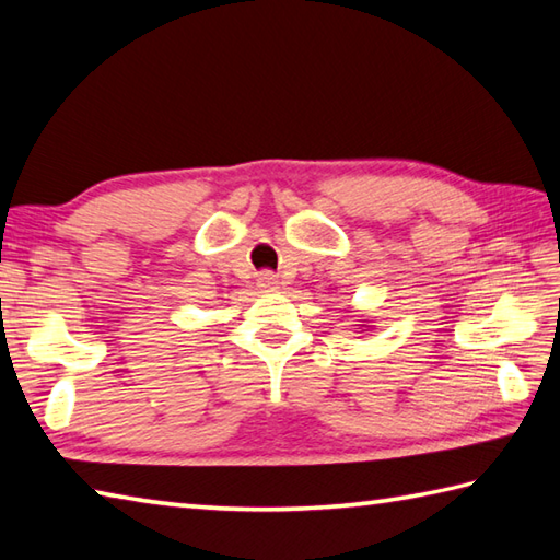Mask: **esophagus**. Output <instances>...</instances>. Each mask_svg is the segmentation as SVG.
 I'll return each instance as SVG.
<instances>
[{
  "mask_svg": "<svg viewBox=\"0 0 560 560\" xmlns=\"http://www.w3.org/2000/svg\"><path fill=\"white\" fill-rule=\"evenodd\" d=\"M259 289H265V291H277V289H279V281H277V277H273L271 271H261V273H259Z\"/></svg>",
  "mask_w": 560,
  "mask_h": 560,
  "instance_id": "34e87169",
  "label": "esophagus"
}]
</instances>
